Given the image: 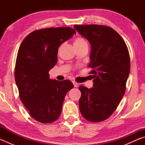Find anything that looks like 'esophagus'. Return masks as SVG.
Returning a JSON list of instances; mask_svg holds the SVG:
<instances>
[{"label":"esophagus","mask_w":145,"mask_h":145,"mask_svg":"<svg viewBox=\"0 0 145 145\" xmlns=\"http://www.w3.org/2000/svg\"><path fill=\"white\" fill-rule=\"evenodd\" d=\"M72 83L73 84V86H74L75 88H77L78 86V83L76 82L75 81H74V80H73V81H72Z\"/></svg>","instance_id":"1"}]
</instances>
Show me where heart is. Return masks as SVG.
<instances>
[{"instance_id": "b5f03b06", "label": "heart", "mask_w": 145, "mask_h": 145, "mask_svg": "<svg viewBox=\"0 0 145 145\" xmlns=\"http://www.w3.org/2000/svg\"><path fill=\"white\" fill-rule=\"evenodd\" d=\"M86 43H86V41L84 40V39H83L82 38L78 37V38H77L75 39L74 41V43H73V45H74L75 47H77V46H81Z\"/></svg>"}]
</instances>
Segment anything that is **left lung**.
I'll use <instances>...</instances> for the list:
<instances>
[{
    "label": "left lung",
    "instance_id": "8db88e82",
    "mask_svg": "<svg viewBox=\"0 0 145 145\" xmlns=\"http://www.w3.org/2000/svg\"><path fill=\"white\" fill-rule=\"evenodd\" d=\"M74 28L91 45L89 67L93 86H80V111L86 120L100 122L116 110L125 92L131 63L128 48L113 29L100 25H75Z\"/></svg>",
    "mask_w": 145,
    "mask_h": 145
}]
</instances>
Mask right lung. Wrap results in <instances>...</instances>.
<instances>
[{"label":"right lung","instance_id":"right-lung-1","mask_svg":"<svg viewBox=\"0 0 145 145\" xmlns=\"http://www.w3.org/2000/svg\"><path fill=\"white\" fill-rule=\"evenodd\" d=\"M75 33L70 27L39 29L28 34L20 46L14 70L20 99L39 122L57 120L66 94L73 88L69 80L50 79L48 72L57 63L59 47Z\"/></svg>","mask_w":145,"mask_h":145}]
</instances>
